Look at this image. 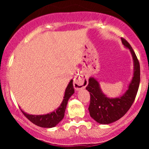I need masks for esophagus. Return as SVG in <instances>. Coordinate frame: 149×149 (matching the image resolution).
<instances>
[{
    "mask_svg": "<svg viewBox=\"0 0 149 149\" xmlns=\"http://www.w3.org/2000/svg\"><path fill=\"white\" fill-rule=\"evenodd\" d=\"M86 85H87L84 84V83H83V82L80 79L76 80L74 81V83H73V86H74V88L77 90H80V89L84 88Z\"/></svg>",
    "mask_w": 149,
    "mask_h": 149,
    "instance_id": "34e87169",
    "label": "esophagus"
}]
</instances>
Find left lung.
Here are the masks:
<instances>
[{"label":"left lung","instance_id":"1","mask_svg":"<svg viewBox=\"0 0 149 149\" xmlns=\"http://www.w3.org/2000/svg\"><path fill=\"white\" fill-rule=\"evenodd\" d=\"M122 43L130 51L133 59L134 71L128 89L123 95L110 98L102 92L100 82L94 77L89 78L86 90L90 92V104L88 110L90 115L98 123H112L122 118L130 109L135 100L139 86L140 66L136 54L127 40L121 38Z\"/></svg>","mask_w":149,"mask_h":149}]
</instances>
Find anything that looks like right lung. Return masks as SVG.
Instances as JSON below:
<instances>
[{
	"label": "right lung",
	"instance_id": "obj_1",
	"mask_svg": "<svg viewBox=\"0 0 149 149\" xmlns=\"http://www.w3.org/2000/svg\"><path fill=\"white\" fill-rule=\"evenodd\" d=\"M73 93H74V89H73V80H71L65 90L62 102L55 111H53L49 113L44 114V115H30L24 111L22 110V111L31 122L39 127L45 128L54 127L64 118L68 101L70 97L73 95Z\"/></svg>",
	"mask_w": 149,
	"mask_h": 149
}]
</instances>
